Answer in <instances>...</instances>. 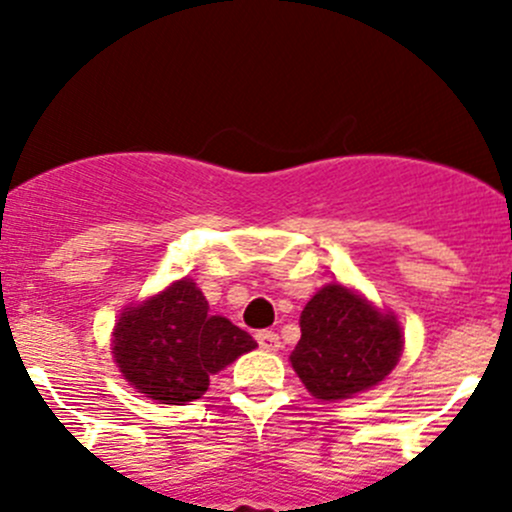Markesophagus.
Wrapping results in <instances>:
<instances>
[{"mask_svg": "<svg viewBox=\"0 0 512 512\" xmlns=\"http://www.w3.org/2000/svg\"><path fill=\"white\" fill-rule=\"evenodd\" d=\"M255 337H257V344H260V349H265V352H277V349H280V337H277L275 332H270V329H262V332H257Z\"/></svg>", "mask_w": 512, "mask_h": 512, "instance_id": "esophagus-1", "label": "esophagus"}]
</instances>
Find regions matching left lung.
Wrapping results in <instances>:
<instances>
[{"label": "left lung", "instance_id": "left-lung-1", "mask_svg": "<svg viewBox=\"0 0 512 512\" xmlns=\"http://www.w3.org/2000/svg\"><path fill=\"white\" fill-rule=\"evenodd\" d=\"M299 327L302 337L289 361L309 394L322 401L352 399L384 381L404 349L394 314L339 282L309 299Z\"/></svg>", "mask_w": 512, "mask_h": 512}]
</instances>
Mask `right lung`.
Returning <instances> with one entry per match:
<instances>
[{"mask_svg":"<svg viewBox=\"0 0 512 512\" xmlns=\"http://www.w3.org/2000/svg\"><path fill=\"white\" fill-rule=\"evenodd\" d=\"M111 337L113 359L128 384L173 406L200 399L210 376L257 347L245 329L210 314L208 299L188 277L123 309Z\"/></svg>","mask_w":512,"mask_h":512,"instance_id":"1","label":"right lung"}]
</instances>
